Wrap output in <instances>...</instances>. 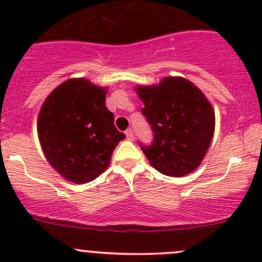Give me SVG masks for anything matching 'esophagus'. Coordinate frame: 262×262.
<instances>
[{
	"mask_svg": "<svg viewBox=\"0 0 262 262\" xmlns=\"http://www.w3.org/2000/svg\"><path fill=\"white\" fill-rule=\"evenodd\" d=\"M125 136H126V139H128V141H134V133L132 129H128V130L125 132Z\"/></svg>",
	"mask_w": 262,
	"mask_h": 262,
	"instance_id": "1",
	"label": "esophagus"
}]
</instances>
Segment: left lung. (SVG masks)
<instances>
[{
    "instance_id": "1",
    "label": "left lung",
    "mask_w": 262,
    "mask_h": 262,
    "mask_svg": "<svg viewBox=\"0 0 262 262\" xmlns=\"http://www.w3.org/2000/svg\"><path fill=\"white\" fill-rule=\"evenodd\" d=\"M155 141L142 146L150 165L173 178L189 175L212 143L215 115L209 100L192 82L165 77L158 84L137 86Z\"/></svg>"
}]
</instances>
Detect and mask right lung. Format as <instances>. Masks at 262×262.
Instances as JSON below:
<instances>
[{
    "label": "right lung",
    "instance_id": "right-lung-1",
    "mask_svg": "<svg viewBox=\"0 0 262 262\" xmlns=\"http://www.w3.org/2000/svg\"><path fill=\"white\" fill-rule=\"evenodd\" d=\"M107 87L71 78L55 87L38 116L41 149L66 180L86 184L109 167L113 150L125 134L105 105Z\"/></svg>",
    "mask_w": 262,
    "mask_h": 262
}]
</instances>
